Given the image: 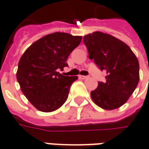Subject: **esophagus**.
<instances>
[{"mask_svg":"<svg viewBox=\"0 0 149 149\" xmlns=\"http://www.w3.org/2000/svg\"><path fill=\"white\" fill-rule=\"evenodd\" d=\"M80 79H85L86 78H88V76H85V75H80L79 76Z\"/></svg>","mask_w":149,"mask_h":149,"instance_id":"1","label":"esophagus"}]
</instances>
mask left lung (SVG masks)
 Listing matches in <instances>:
<instances>
[{
  "label": "left lung",
  "instance_id": "obj_1",
  "mask_svg": "<svg viewBox=\"0 0 149 149\" xmlns=\"http://www.w3.org/2000/svg\"><path fill=\"white\" fill-rule=\"evenodd\" d=\"M90 59L107 72L106 82L91 92L93 102L105 110L126 103L140 80L139 62L127 44L108 33L96 31L83 37Z\"/></svg>",
  "mask_w": 149,
  "mask_h": 149
}]
</instances>
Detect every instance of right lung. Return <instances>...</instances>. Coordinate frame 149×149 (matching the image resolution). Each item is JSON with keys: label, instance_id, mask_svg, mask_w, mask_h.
Returning <instances> with one entry per match:
<instances>
[{"label": "right lung", "instance_id": "obj_1", "mask_svg": "<svg viewBox=\"0 0 149 149\" xmlns=\"http://www.w3.org/2000/svg\"><path fill=\"white\" fill-rule=\"evenodd\" d=\"M81 36L56 32L42 37L27 48L19 60L17 79L22 93L38 110L51 112L63 106L78 76H64L70 54L81 42Z\"/></svg>", "mask_w": 149, "mask_h": 149}]
</instances>
